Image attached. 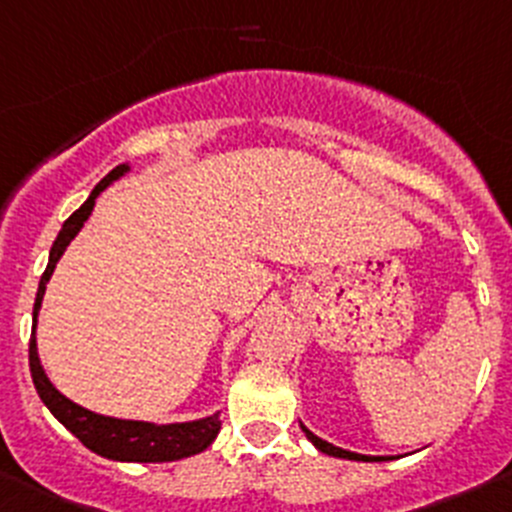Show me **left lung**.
<instances>
[{
	"label": "left lung",
	"instance_id": "8db88e82",
	"mask_svg": "<svg viewBox=\"0 0 512 512\" xmlns=\"http://www.w3.org/2000/svg\"><path fill=\"white\" fill-rule=\"evenodd\" d=\"M301 430H304V432H306V437H309V440L314 442V445L319 447L321 452H326V455L344 457V460H367V462H372V460H389V457H369V455H357V452H347V450H342V447H334L332 442H326V440H321V437H316L314 432L306 430L304 425H301Z\"/></svg>",
	"mask_w": 512,
	"mask_h": 512
}]
</instances>
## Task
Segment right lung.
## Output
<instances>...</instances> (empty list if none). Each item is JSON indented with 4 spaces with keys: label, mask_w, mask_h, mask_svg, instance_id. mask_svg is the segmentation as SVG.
<instances>
[{
    "label": "right lung",
    "mask_w": 512,
    "mask_h": 512,
    "mask_svg": "<svg viewBox=\"0 0 512 512\" xmlns=\"http://www.w3.org/2000/svg\"><path fill=\"white\" fill-rule=\"evenodd\" d=\"M128 170V165H118L95 186L85 203L72 213L65 221L62 231L57 233L55 243L50 251V264H47L45 274L40 279V289H37V299H34V326H37V311L42 306V296H45V286L50 281L55 264L70 246L72 238L87 221L92 213L95 198L105 191L113 180ZM29 372H32V382L47 410L87 447V450L97 452V455L107 457V460L120 462H170L180 460V457H191L196 452H203L213 440H216L218 430H221V420L218 415L206 417L198 422H180V425H150V422H133V420H115V417H102L95 412L85 410V407L75 405L65 394L57 392L52 382L47 379L45 369H42L40 357H37V339H29Z\"/></svg>",
    "instance_id": "1"
}]
</instances>
